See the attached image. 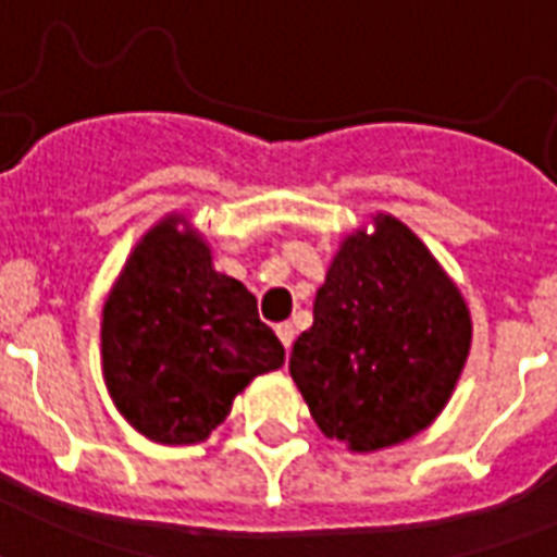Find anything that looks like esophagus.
Here are the masks:
<instances>
[{"label":"esophagus","instance_id":"obj_1","mask_svg":"<svg viewBox=\"0 0 557 557\" xmlns=\"http://www.w3.org/2000/svg\"><path fill=\"white\" fill-rule=\"evenodd\" d=\"M277 335H280V341H283V347H286V352H288V349H292V344H295V323H280Z\"/></svg>","mask_w":557,"mask_h":557}]
</instances>
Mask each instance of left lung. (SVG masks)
I'll use <instances>...</instances> for the list:
<instances>
[{"instance_id": "obj_1", "label": "left lung", "mask_w": 557, "mask_h": 557, "mask_svg": "<svg viewBox=\"0 0 557 557\" xmlns=\"http://www.w3.org/2000/svg\"><path fill=\"white\" fill-rule=\"evenodd\" d=\"M347 236L288 370L326 436L352 450L410 440L448 405L471 347L468 306L393 216Z\"/></svg>"}]
</instances>
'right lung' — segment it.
<instances>
[{"mask_svg":"<svg viewBox=\"0 0 557 557\" xmlns=\"http://www.w3.org/2000/svg\"><path fill=\"white\" fill-rule=\"evenodd\" d=\"M100 356L126 422L152 442L187 445L225 419L251 379L283 367L286 349L257 297L170 216L126 260L103 306Z\"/></svg>","mask_w":557,"mask_h":557,"instance_id":"1","label":"right lung"}]
</instances>
